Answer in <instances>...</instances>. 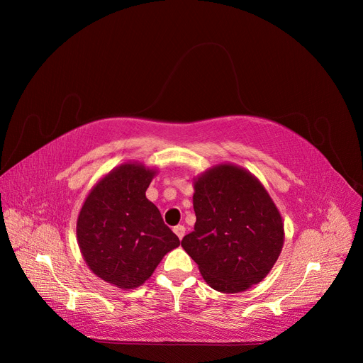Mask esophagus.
Wrapping results in <instances>:
<instances>
[{"label": "esophagus", "mask_w": 363, "mask_h": 363, "mask_svg": "<svg viewBox=\"0 0 363 363\" xmlns=\"http://www.w3.org/2000/svg\"><path fill=\"white\" fill-rule=\"evenodd\" d=\"M174 233L177 234V237H178L179 240H182L184 235H185V226H184V225H177V226L174 228Z\"/></svg>", "instance_id": "34e87169"}]
</instances>
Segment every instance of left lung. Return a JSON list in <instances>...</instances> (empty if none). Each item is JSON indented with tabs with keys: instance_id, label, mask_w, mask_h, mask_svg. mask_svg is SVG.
<instances>
[{
	"instance_id": "obj_1",
	"label": "left lung",
	"mask_w": 363,
	"mask_h": 363,
	"mask_svg": "<svg viewBox=\"0 0 363 363\" xmlns=\"http://www.w3.org/2000/svg\"><path fill=\"white\" fill-rule=\"evenodd\" d=\"M194 231L181 241L220 293H240L269 274L284 244L275 203L250 172L218 164L194 181Z\"/></svg>"
}]
</instances>
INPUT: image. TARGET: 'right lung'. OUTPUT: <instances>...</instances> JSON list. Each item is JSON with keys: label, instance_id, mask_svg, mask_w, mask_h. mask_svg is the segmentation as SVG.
Returning <instances> with one entry per match:
<instances>
[{"label": "right lung", "instance_id": "obj_1", "mask_svg": "<svg viewBox=\"0 0 363 363\" xmlns=\"http://www.w3.org/2000/svg\"><path fill=\"white\" fill-rule=\"evenodd\" d=\"M155 169L138 163L114 167L88 194L76 222L89 269L122 290L137 289L179 238L164 225L145 191Z\"/></svg>", "mask_w": 363, "mask_h": 363}]
</instances>
